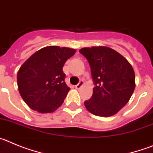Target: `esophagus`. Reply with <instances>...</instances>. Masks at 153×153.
<instances>
[{"label": "esophagus", "mask_w": 153, "mask_h": 153, "mask_svg": "<svg viewBox=\"0 0 153 153\" xmlns=\"http://www.w3.org/2000/svg\"><path fill=\"white\" fill-rule=\"evenodd\" d=\"M83 84H84V82H83V80H80L79 82V83H78L77 85H76V86H75L76 89V90H79V89H80L81 87L83 86Z\"/></svg>", "instance_id": "1"}]
</instances>
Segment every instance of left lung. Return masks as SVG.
Returning <instances> with one entry per match:
<instances>
[{
  "label": "left lung",
  "instance_id": "obj_1",
  "mask_svg": "<svg viewBox=\"0 0 153 153\" xmlns=\"http://www.w3.org/2000/svg\"><path fill=\"white\" fill-rule=\"evenodd\" d=\"M88 60L93 88L84 102L92 114L108 117L118 113L129 100L135 89V73L125 57L107 47H85L79 51Z\"/></svg>",
  "mask_w": 153,
  "mask_h": 153
}]
</instances>
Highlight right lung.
<instances>
[{
	"label": "right lung",
	"instance_id": "add662e5",
	"mask_svg": "<svg viewBox=\"0 0 153 153\" xmlns=\"http://www.w3.org/2000/svg\"><path fill=\"white\" fill-rule=\"evenodd\" d=\"M75 53L68 47L49 46L24 62L17 73V86L30 109L41 113H53L63 104L70 90L63 67Z\"/></svg>",
	"mask_w": 153,
	"mask_h": 153
}]
</instances>
